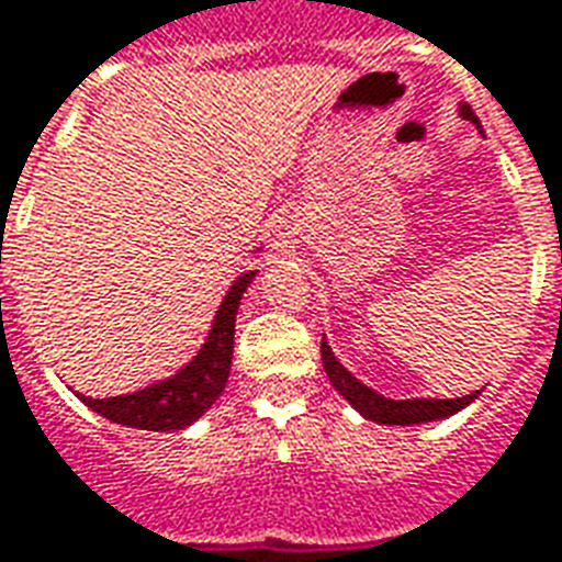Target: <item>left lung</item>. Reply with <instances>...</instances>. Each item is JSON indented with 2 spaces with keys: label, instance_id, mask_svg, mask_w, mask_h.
Instances as JSON below:
<instances>
[{
  "label": "left lung",
  "instance_id": "8db88e82",
  "mask_svg": "<svg viewBox=\"0 0 562 562\" xmlns=\"http://www.w3.org/2000/svg\"><path fill=\"white\" fill-rule=\"evenodd\" d=\"M461 116L476 122V113L470 110V104H461ZM321 356H323V368H326V376L331 380V386L338 389V395L353 404L356 411L362 413L366 419L380 422V425H419V422H437L452 416L461 407H467L470 401L476 398L479 392L473 395H464V398H413V401H392L376 395L374 389H368L366 383H359L347 368L331 356L329 344H321Z\"/></svg>",
  "mask_w": 562,
  "mask_h": 562
}]
</instances>
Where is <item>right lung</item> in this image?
<instances>
[{
	"label": "right lung",
	"instance_id": "add662e5",
	"mask_svg": "<svg viewBox=\"0 0 562 562\" xmlns=\"http://www.w3.org/2000/svg\"><path fill=\"white\" fill-rule=\"evenodd\" d=\"M251 278L254 272H248L233 281L231 293L221 302L215 323L209 329L203 350L179 374L161 380V383H151L140 392L119 395V398H83L86 407L101 413L104 419L128 425V428H143V431H179L200 419L227 386L236 311H239V299L245 286L251 284Z\"/></svg>",
	"mask_w": 562,
	"mask_h": 562
}]
</instances>
